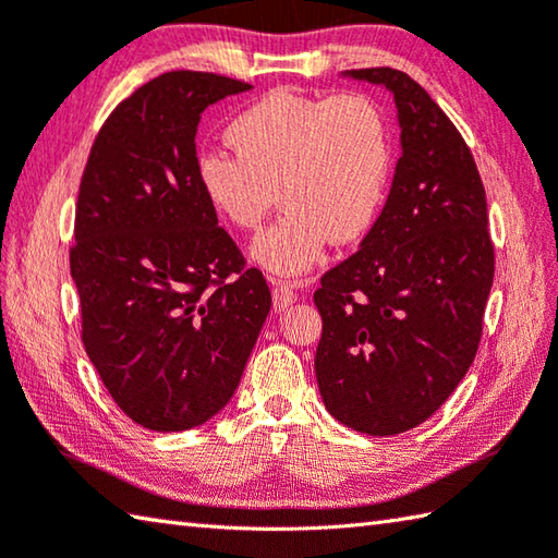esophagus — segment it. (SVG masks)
<instances>
[{
    "mask_svg": "<svg viewBox=\"0 0 558 558\" xmlns=\"http://www.w3.org/2000/svg\"><path fill=\"white\" fill-rule=\"evenodd\" d=\"M298 288L292 286L288 280H276L272 282V310L276 312H286L290 304L298 300Z\"/></svg>",
    "mask_w": 558,
    "mask_h": 558,
    "instance_id": "34e87169",
    "label": "esophagus"
}]
</instances>
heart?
Here are the masks:
<instances>
[{
    "instance_id": "b5f03b06",
    "label": "heart",
    "mask_w": 558,
    "mask_h": 558,
    "mask_svg": "<svg viewBox=\"0 0 558 558\" xmlns=\"http://www.w3.org/2000/svg\"><path fill=\"white\" fill-rule=\"evenodd\" d=\"M234 155L207 149L195 179L207 205L236 229H254L276 203L286 210L248 248L272 276H300L326 246L353 244L385 203L391 145L385 113L365 94L331 98L272 89L227 128Z\"/></svg>"
}]
</instances>
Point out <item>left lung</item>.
<instances>
[{"label": "left lung", "instance_id": "obj_1", "mask_svg": "<svg viewBox=\"0 0 558 558\" xmlns=\"http://www.w3.org/2000/svg\"><path fill=\"white\" fill-rule=\"evenodd\" d=\"M341 76L395 98L401 157L377 222L314 292V369L336 421L385 438L428 421L474 363L494 244L472 151L428 92L391 68Z\"/></svg>", "mask_w": 558, "mask_h": 558}]
</instances>
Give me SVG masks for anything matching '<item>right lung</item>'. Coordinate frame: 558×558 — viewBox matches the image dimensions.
<instances>
[{"instance_id":"1","label":"right lung","mask_w":558,"mask_h":558,"mask_svg":"<svg viewBox=\"0 0 558 558\" xmlns=\"http://www.w3.org/2000/svg\"><path fill=\"white\" fill-rule=\"evenodd\" d=\"M248 89L161 74L116 108L86 161L70 254L82 341L142 428L191 430L220 413L270 312L266 278L244 270L195 179L203 111Z\"/></svg>"}]
</instances>
